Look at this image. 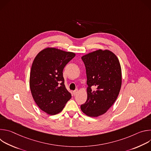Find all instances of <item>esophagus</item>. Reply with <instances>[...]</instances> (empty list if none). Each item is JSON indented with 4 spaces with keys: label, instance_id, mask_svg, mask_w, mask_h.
<instances>
[{
    "label": "esophagus",
    "instance_id": "obj_1",
    "mask_svg": "<svg viewBox=\"0 0 151 151\" xmlns=\"http://www.w3.org/2000/svg\"><path fill=\"white\" fill-rule=\"evenodd\" d=\"M78 90H76L75 91H73V94L74 96H76L78 94Z\"/></svg>",
    "mask_w": 151,
    "mask_h": 151
}]
</instances>
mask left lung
Returning a JSON list of instances; mask_svg holds the SVG:
<instances>
[{
	"label": "left lung",
	"instance_id": "1",
	"mask_svg": "<svg viewBox=\"0 0 151 151\" xmlns=\"http://www.w3.org/2000/svg\"><path fill=\"white\" fill-rule=\"evenodd\" d=\"M81 58L88 87L87 101L81 109L87 116L97 117L105 114L118 96L122 83L121 65L115 54L107 50L93 51Z\"/></svg>",
	"mask_w": 151,
	"mask_h": 151
}]
</instances>
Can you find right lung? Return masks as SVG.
Segmentation results:
<instances>
[{
  "mask_svg": "<svg viewBox=\"0 0 151 151\" xmlns=\"http://www.w3.org/2000/svg\"><path fill=\"white\" fill-rule=\"evenodd\" d=\"M75 54L47 48L35 58L30 74V88L39 108L54 115L60 113L71 99L63 76L64 68Z\"/></svg>",
  "mask_w": 151,
  "mask_h": 151,
  "instance_id": "add662e5",
  "label": "right lung"
}]
</instances>
